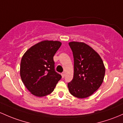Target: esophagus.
Listing matches in <instances>:
<instances>
[{
  "mask_svg": "<svg viewBox=\"0 0 123 123\" xmlns=\"http://www.w3.org/2000/svg\"><path fill=\"white\" fill-rule=\"evenodd\" d=\"M64 76H65V74H64V73H62V78H64Z\"/></svg>",
  "mask_w": 123,
  "mask_h": 123,
  "instance_id": "1",
  "label": "esophagus"
}]
</instances>
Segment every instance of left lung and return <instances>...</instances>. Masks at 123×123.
<instances>
[{
    "instance_id": "left-lung-1",
    "label": "left lung",
    "mask_w": 123,
    "mask_h": 123,
    "mask_svg": "<svg viewBox=\"0 0 123 123\" xmlns=\"http://www.w3.org/2000/svg\"><path fill=\"white\" fill-rule=\"evenodd\" d=\"M74 57V76L68 83L70 93L84 98L98 89L104 80L105 68L98 53L84 42L68 43Z\"/></svg>"
}]
</instances>
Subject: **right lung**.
<instances>
[{
  "label": "right lung",
  "instance_id": "right-lung-1",
  "mask_svg": "<svg viewBox=\"0 0 123 123\" xmlns=\"http://www.w3.org/2000/svg\"><path fill=\"white\" fill-rule=\"evenodd\" d=\"M62 45L59 41L43 40L30 47L22 56L20 74L27 89L36 97L53 92L62 76L55 71L53 56Z\"/></svg>",
  "mask_w": 123,
  "mask_h": 123
}]
</instances>
